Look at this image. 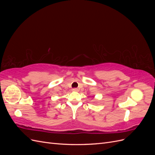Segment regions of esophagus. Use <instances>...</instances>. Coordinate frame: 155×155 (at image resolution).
<instances>
[{
  "label": "esophagus",
  "mask_w": 155,
  "mask_h": 155,
  "mask_svg": "<svg viewBox=\"0 0 155 155\" xmlns=\"http://www.w3.org/2000/svg\"><path fill=\"white\" fill-rule=\"evenodd\" d=\"M72 91H73L74 92H78V91H79V89L77 88H74L72 89Z\"/></svg>",
  "instance_id": "esophagus-1"
}]
</instances>
